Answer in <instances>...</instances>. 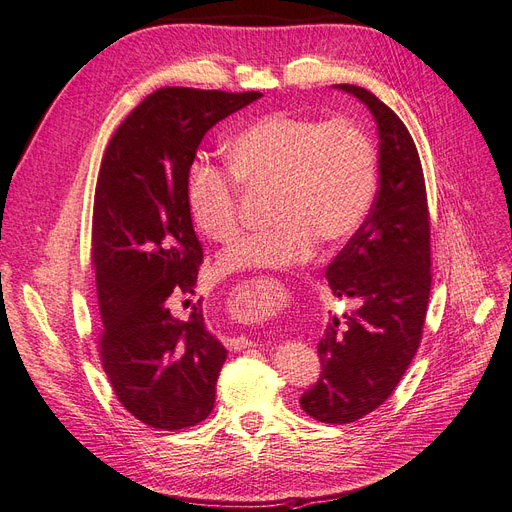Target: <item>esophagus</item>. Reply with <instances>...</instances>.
Wrapping results in <instances>:
<instances>
[{"label":"esophagus","mask_w":512,"mask_h":512,"mask_svg":"<svg viewBox=\"0 0 512 512\" xmlns=\"http://www.w3.org/2000/svg\"><path fill=\"white\" fill-rule=\"evenodd\" d=\"M223 344L227 346L229 351H242V349H249V346L253 344L246 336H238V338H223Z\"/></svg>","instance_id":"obj_1"}]
</instances>
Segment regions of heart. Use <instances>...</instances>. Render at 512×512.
I'll return each instance as SVG.
<instances>
[{"label": "heart", "instance_id": "heart-1", "mask_svg": "<svg viewBox=\"0 0 512 512\" xmlns=\"http://www.w3.org/2000/svg\"><path fill=\"white\" fill-rule=\"evenodd\" d=\"M234 177L195 161L187 200L195 225L212 242L240 227V191L272 193L270 225L240 238L221 257L225 270L289 268L319 242L349 240L368 217L378 185V155L368 131L349 119L274 112L227 142Z\"/></svg>", "mask_w": 512, "mask_h": 512}]
</instances>
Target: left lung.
Instances as JSON below:
<instances>
[{"instance_id": "8db88e82", "label": "left lung", "mask_w": 512, "mask_h": 512, "mask_svg": "<svg viewBox=\"0 0 512 512\" xmlns=\"http://www.w3.org/2000/svg\"><path fill=\"white\" fill-rule=\"evenodd\" d=\"M364 102L378 129V191L366 221L327 266L338 298L357 300L325 327L321 376L300 406L321 423H353L381 406L415 357L432 289L430 210L421 159L406 125L366 89L336 85Z\"/></svg>"}]
</instances>
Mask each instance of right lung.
Instances as JSON below:
<instances>
[{"label": "right lung", "instance_id": "obj_1", "mask_svg": "<svg viewBox=\"0 0 512 512\" xmlns=\"http://www.w3.org/2000/svg\"><path fill=\"white\" fill-rule=\"evenodd\" d=\"M259 97L157 89L114 131L102 159L91 227L100 359L123 408L157 430L197 425L214 406L225 346L200 304L187 321L170 312L178 295L193 293L204 259L187 178L206 131Z\"/></svg>", "mask_w": 512, "mask_h": 512}]
</instances>
